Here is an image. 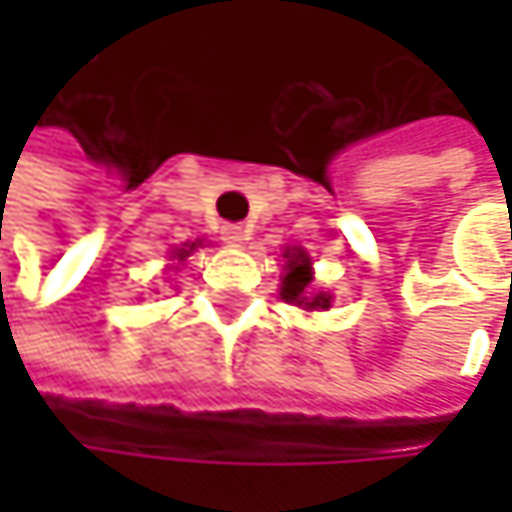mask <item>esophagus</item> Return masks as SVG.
<instances>
[{"label":"esophagus","instance_id":"obj_1","mask_svg":"<svg viewBox=\"0 0 512 512\" xmlns=\"http://www.w3.org/2000/svg\"><path fill=\"white\" fill-rule=\"evenodd\" d=\"M222 240L228 243V246H240L243 240H246V231H243V225H222Z\"/></svg>","mask_w":512,"mask_h":512}]
</instances>
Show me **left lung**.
<instances>
[{"label": "left lung", "instance_id": "8db88e82", "mask_svg": "<svg viewBox=\"0 0 512 512\" xmlns=\"http://www.w3.org/2000/svg\"><path fill=\"white\" fill-rule=\"evenodd\" d=\"M287 275L281 281V299L305 305V308H329V296L317 293L308 296V284H311V260L305 252H287Z\"/></svg>", "mask_w": 512, "mask_h": 512}]
</instances>
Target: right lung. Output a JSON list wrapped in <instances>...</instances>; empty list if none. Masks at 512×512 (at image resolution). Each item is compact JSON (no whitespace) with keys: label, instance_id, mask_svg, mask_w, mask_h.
Segmentation results:
<instances>
[{"label":"right lung","instance_id":"right-lung-1","mask_svg":"<svg viewBox=\"0 0 512 512\" xmlns=\"http://www.w3.org/2000/svg\"><path fill=\"white\" fill-rule=\"evenodd\" d=\"M192 249H195V246H192ZM180 257H186V249H180Z\"/></svg>","mask_w":512,"mask_h":512}]
</instances>
